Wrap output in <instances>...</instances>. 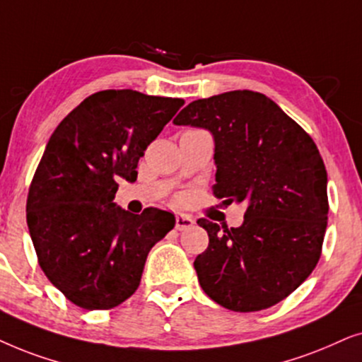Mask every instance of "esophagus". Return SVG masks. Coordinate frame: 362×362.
Here are the masks:
<instances>
[{
    "instance_id": "obj_1",
    "label": "esophagus",
    "mask_w": 362,
    "mask_h": 362,
    "mask_svg": "<svg viewBox=\"0 0 362 362\" xmlns=\"http://www.w3.org/2000/svg\"><path fill=\"white\" fill-rule=\"evenodd\" d=\"M194 223H195L194 218H192V216H189V215H185V214H178L177 218H175V228L178 231L189 230V228H192V226H194Z\"/></svg>"
}]
</instances>
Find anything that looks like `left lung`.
I'll return each mask as SVG.
<instances>
[{
    "mask_svg": "<svg viewBox=\"0 0 362 362\" xmlns=\"http://www.w3.org/2000/svg\"><path fill=\"white\" fill-rule=\"evenodd\" d=\"M173 124L211 134L214 194L247 205L237 228L199 220L210 240L194 262L202 290L240 313L285 300L315 269L325 240L327 175L313 139L253 90L194 100Z\"/></svg>",
    "mask_w": 362,
    "mask_h": 362,
    "instance_id": "8db88e82",
    "label": "left lung"
}]
</instances>
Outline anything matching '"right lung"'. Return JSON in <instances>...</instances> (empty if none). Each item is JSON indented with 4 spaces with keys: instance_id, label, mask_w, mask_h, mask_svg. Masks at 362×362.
<instances>
[{
    "instance_id": "obj_1",
    "label": "right lung",
    "mask_w": 362,
    "mask_h": 362,
    "mask_svg": "<svg viewBox=\"0 0 362 362\" xmlns=\"http://www.w3.org/2000/svg\"><path fill=\"white\" fill-rule=\"evenodd\" d=\"M184 105L132 89L100 90L62 119L33 178L26 221L47 279L84 310H109L137 290L147 255L175 216L120 209V178L136 182L139 158Z\"/></svg>"
}]
</instances>
